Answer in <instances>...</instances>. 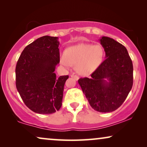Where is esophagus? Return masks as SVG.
I'll list each match as a JSON object with an SVG mask.
<instances>
[{
  "label": "esophagus",
  "instance_id": "34e87169",
  "mask_svg": "<svg viewBox=\"0 0 147 147\" xmlns=\"http://www.w3.org/2000/svg\"><path fill=\"white\" fill-rule=\"evenodd\" d=\"M71 78H74V79H75L76 80H79V77H78V76L74 75V74H71Z\"/></svg>",
  "mask_w": 147,
  "mask_h": 147
}]
</instances>
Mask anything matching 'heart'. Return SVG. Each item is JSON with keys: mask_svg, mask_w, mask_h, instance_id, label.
<instances>
[{"mask_svg": "<svg viewBox=\"0 0 147 147\" xmlns=\"http://www.w3.org/2000/svg\"><path fill=\"white\" fill-rule=\"evenodd\" d=\"M101 45L80 43L67 48L60 57V63L66 68L76 64V69L82 75H88L97 69L104 58Z\"/></svg>", "mask_w": 147, "mask_h": 147, "instance_id": "heart-1", "label": "heart"}]
</instances>
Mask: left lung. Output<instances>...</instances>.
Returning a JSON list of instances; mask_svg holds the SVG:
<instances>
[{
	"label": "left lung",
	"mask_w": 147,
	"mask_h": 147,
	"mask_svg": "<svg viewBox=\"0 0 147 147\" xmlns=\"http://www.w3.org/2000/svg\"><path fill=\"white\" fill-rule=\"evenodd\" d=\"M100 41L106 59L91 78H80L78 83L93 109L111 112L122 105L132 89L133 65L124 45L108 37H102Z\"/></svg>",
	"instance_id": "1"
}]
</instances>
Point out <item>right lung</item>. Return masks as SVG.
Masks as SVG:
<instances>
[{
  "mask_svg": "<svg viewBox=\"0 0 147 147\" xmlns=\"http://www.w3.org/2000/svg\"><path fill=\"white\" fill-rule=\"evenodd\" d=\"M58 38L43 36L30 43L22 52L15 69L16 87L32 111L49 114L62 105L64 85L68 76L56 77L59 63Z\"/></svg>",
  "mask_w": 147,
  "mask_h": 147,
  "instance_id": "obj_1",
  "label": "right lung"
}]
</instances>
